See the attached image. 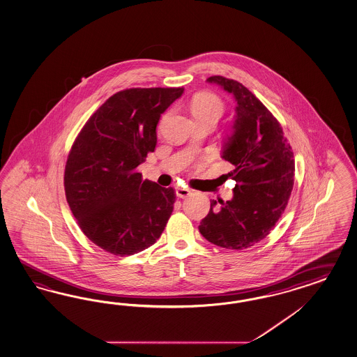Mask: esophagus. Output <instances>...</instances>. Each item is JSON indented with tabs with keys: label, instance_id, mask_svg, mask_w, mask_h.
Returning <instances> with one entry per match:
<instances>
[{
	"label": "esophagus",
	"instance_id": "1",
	"mask_svg": "<svg viewBox=\"0 0 357 357\" xmlns=\"http://www.w3.org/2000/svg\"><path fill=\"white\" fill-rule=\"evenodd\" d=\"M192 192L190 189H186V188H181V186H178V188H176V195L178 197V198H186L189 194Z\"/></svg>",
	"mask_w": 357,
	"mask_h": 357
}]
</instances>
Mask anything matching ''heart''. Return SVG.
<instances>
[{
  "label": "heart",
  "mask_w": 357,
  "mask_h": 357,
  "mask_svg": "<svg viewBox=\"0 0 357 357\" xmlns=\"http://www.w3.org/2000/svg\"><path fill=\"white\" fill-rule=\"evenodd\" d=\"M224 110V103L212 93H198L190 101V111L195 119L215 116L219 119Z\"/></svg>",
  "instance_id": "1"
}]
</instances>
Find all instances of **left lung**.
<instances>
[{
  "label": "left lung",
  "mask_w": 357,
  "mask_h": 357,
  "mask_svg": "<svg viewBox=\"0 0 357 357\" xmlns=\"http://www.w3.org/2000/svg\"><path fill=\"white\" fill-rule=\"evenodd\" d=\"M237 101L231 135L222 146L234 165L227 174L236 181L230 201H211L199 231L216 246L242 250L264 239L281 218L293 190V150L272 112L241 82L211 76Z\"/></svg>",
  "instance_id": "8db88e82"
}]
</instances>
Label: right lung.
<instances>
[{
  "label": "right lung",
  "mask_w": 357,
  "mask_h": 357,
  "mask_svg": "<svg viewBox=\"0 0 357 357\" xmlns=\"http://www.w3.org/2000/svg\"><path fill=\"white\" fill-rule=\"evenodd\" d=\"M183 88L115 93L85 123L64 169V192L82 233L112 255H135L163 233L172 188L142 180L137 167L156 146L160 115Z\"/></svg>",
  "instance_id": "right-lung-1"
}]
</instances>
